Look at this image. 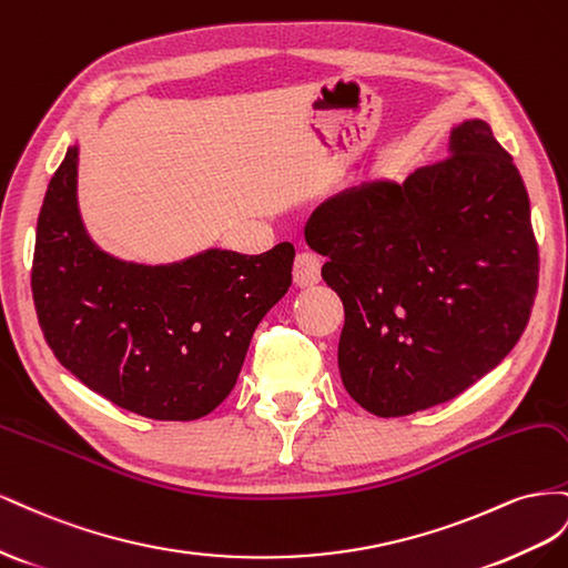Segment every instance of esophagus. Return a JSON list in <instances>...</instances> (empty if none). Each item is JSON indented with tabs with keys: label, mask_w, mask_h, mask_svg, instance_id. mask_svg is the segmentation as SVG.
<instances>
[{
	"label": "esophagus",
	"mask_w": 568,
	"mask_h": 568,
	"mask_svg": "<svg viewBox=\"0 0 568 568\" xmlns=\"http://www.w3.org/2000/svg\"><path fill=\"white\" fill-rule=\"evenodd\" d=\"M293 278L300 287H310L321 281V258L314 252H300L293 266Z\"/></svg>",
	"instance_id": "34e87169"
}]
</instances>
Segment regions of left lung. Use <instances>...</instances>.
I'll return each instance as SVG.
<instances>
[{
    "instance_id": "left-lung-1",
    "label": "left lung",
    "mask_w": 568,
    "mask_h": 568,
    "mask_svg": "<svg viewBox=\"0 0 568 568\" xmlns=\"http://www.w3.org/2000/svg\"><path fill=\"white\" fill-rule=\"evenodd\" d=\"M345 306L337 366L383 418L462 395L514 349L538 293L526 185L488 123L452 128L449 156L402 185L368 183L306 221Z\"/></svg>"
}]
</instances>
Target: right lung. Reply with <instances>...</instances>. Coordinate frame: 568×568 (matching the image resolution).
Returning <instances> with one entry per match:
<instances>
[{"instance_id":"add662e5","label":"right lung","mask_w":568,"mask_h":568,"mask_svg":"<svg viewBox=\"0 0 568 568\" xmlns=\"http://www.w3.org/2000/svg\"><path fill=\"white\" fill-rule=\"evenodd\" d=\"M75 175L71 148L38 216L30 287L47 345L121 409L206 416L231 395L254 328L293 283L295 247L206 250L169 266L119 262L88 237Z\"/></svg>"}]
</instances>
